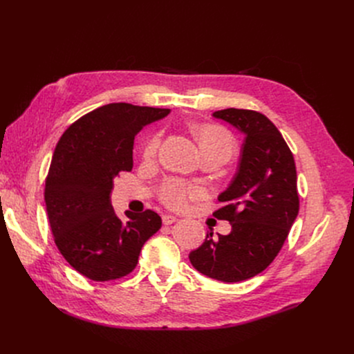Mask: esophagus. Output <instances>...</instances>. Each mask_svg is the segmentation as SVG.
I'll list each match as a JSON object with an SVG mask.
<instances>
[{"instance_id": "34e87169", "label": "esophagus", "mask_w": 354, "mask_h": 354, "mask_svg": "<svg viewBox=\"0 0 354 354\" xmlns=\"http://www.w3.org/2000/svg\"><path fill=\"white\" fill-rule=\"evenodd\" d=\"M175 221H176V218H175L174 215H163V216H162L163 225H172Z\"/></svg>"}]
</instances>
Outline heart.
Listing matches in <instances>:
<instances>
[{"label":"heart","mask_w":354,"mask_h":354,"mask_svg":"<svg viewBox=\"0 0 354 354\" xmlns=\"http://www.w3.org/2000/svg\"><path fill=\"white\" fill-rule=\"evenodd\" d=\"M195 135L202 155H215L221 159H224L225 162H228L235 155V139L225 129L215 124H202L195 129ZM158 146L159 136H153L152 139H149L145 147V155L147 158L153 156L158 151ZM198 195V189L187 188L185 185L176 180L167 182L162 188V201L172 209H183L188 205V201L196 198Z\"/></svg>","instance_id":"heart-1"}]
</instances>
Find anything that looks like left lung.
Returning a JSON list of instances; mask_svg holds the SVG:
<instances>
[{
	"label": "left lung",
	"mask_w": 354,
	"mask_h": 354,
	"mask_svg": "<svg viewBox=\"0 0 354 354\" xmlns=\"http://www.w3.org/2000/svg\"><path fill=\"white\" fill-rule=\"evenodd\" d=\"M212 116L244 135L238 171L218 196L224 207L214 212L231 232L218 239L207 234L189 261L214 280L238 283L264 271L287 239L300 207L297 171L290 147L264 115L231 107Z\"/></svg>",
	"instance_id": "8db88e82"
}]
</instances>
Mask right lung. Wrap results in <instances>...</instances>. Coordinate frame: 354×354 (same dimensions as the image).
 I'll use <instances>...</instances> for the list:
<instances>
[{
  "label": "right lung",
  "mask_w": 354,
  "mask_h": 354,
  "mask_svg": "<svg viewBox=\"0 0 354 354\" xmlns=\"http://www.w3.org/2000/svg\"><path fill=\"white\" fill-rule=\"evenodd\" d=\"M169 111L110 103L74 122L55 146L44 189L54 243L66 261L93 281L132 272L143 244L162 227L151 209L126 211L122 221L110 195L115 178L132 171L135 136Z\"/></svg>",
  "instance_id": "add662e5"
}]
</instances>
